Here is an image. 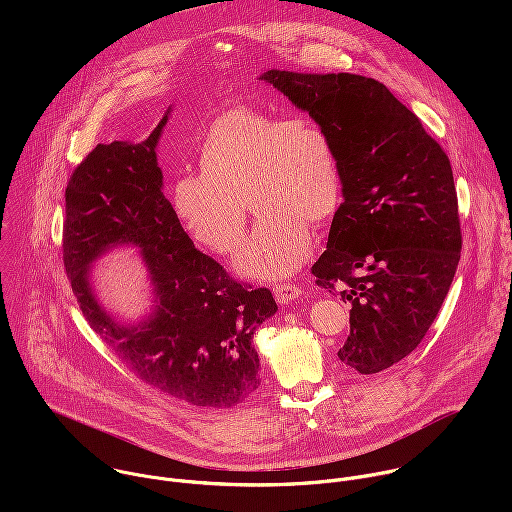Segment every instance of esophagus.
Returning <instances> with one entry per match:
<instances>
[{"instance_id":"34e87169","label":"esophagus","mask_w":512,"mask_h":512,"mask_svg":"<svg viewBox=\"0 0 512 512\" xmlns=\"http://www.w3.org/2000/svg\"><path fill=\"white\" fill-rule=\"evenodd\" d=\"M273 296L277 298V302L287 304V302L302 296V287L296 283H279L273 287Z\"/></svg>"}]
</instances>
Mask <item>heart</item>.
Wrapping results in <instances>:
<instances>
[{
	"mask_svg": "<svg viewBox=\"0 0 512 512\" xmlns=\"http://www.w3.org/2000/svg\"><path fill=\"white\" fill-rule=\"evenodd\" d=\"M200 168L174 180L176 216L200 245L231 255L251 204L261 216L237 269L259 279L294 273L312 251L310 225L328 223L342 196L334 139L306 115L231 107L206 131Z\"/></svg>",
	"mask_w": 512,
	"mask_h": 512,
	"instance_id": "heart-1",
	"label": "heart"
}]
</instances>
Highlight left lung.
<instances>
[{
	"mask_svg": "<svg viewBox=\"0 0 512 512\" xmlns=\"http://www.w3.org/2000/svg\"><path fill=\"white\" fill-rule=\"evenodd\" d=\"M334 139L344 202L316 283L352 306L338 358L381 373L417 348L440 312L462 251L450 158L379 81L350 72L261 77Z\"/></svg>",
	"mask_w": 512,
	"mask_h": 512,
	"instance_id": "1",
	"label": "left lung"
}]
</instances>
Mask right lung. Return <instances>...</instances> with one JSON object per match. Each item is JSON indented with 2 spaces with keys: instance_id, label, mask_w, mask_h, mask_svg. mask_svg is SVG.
Wrapping results in <instances>:
<instances>
[{
  "instance_id": "1",
  "label": "right lung",
  "mask_w": 512,
  "mask_h": 512,
  "mask_svg": "<svg viewBox=\"0 0 512 512\" xmlns=\"http://www.w3.org/2000/svg\"><path fill=\"white\" fill-rule=\"evenodd\" d=\"M168 113L145 141L99 143L70 174L62 261L89 326L139 381L196 407H233L261 383L253 334L277 304L182 229L156 160ZM123 242L142 249L159 296L155 316L129 329L100 310L86 281L88 265Z\"/></svg>"
}]
</instances>
